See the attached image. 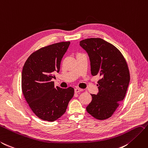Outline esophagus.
<instances>
[{
	"label": "esophagus",
	"instance_id": "esophagus-1",
	"mask_svg": "<svg viewBox=\"0 0 148 148\" xmlns=\"http://www.w3.org/2000/svg\"><path fill=\"white\" fill-rule=\"evenodd\" d=\"M83 90L81 89V88H75V93H79L80 92V91H82Z\"/></svg>",
	"mask_w": 148,
	"mask_h": 148
}]
</instances>
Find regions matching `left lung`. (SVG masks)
<instances>
[{"mask_svg": "<svg viewBox=\"0 0 148 148\" xmlns=\"http://www.w3.org/2000/svg\"><path fill=\"white\" fill-rule=\"evenodd\" d=\"M79 45L88 54L91 75L101 77L99 92L91 95L86 109L95 118L104 120L113 114L125 97L130 80L128 66L121 51L102 38H86Z\"/></svg>", "mask_w": 148, "mask_h": 148, "instance_id": "obj_1", "label": "left lung"}]
</instances>
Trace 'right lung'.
I'll list each match as a JSON object with an SVG mask.
<instances>
[{
	"label": "right lung",
	"instance_id": "1",
	"mask_svg": "<svg viewBox=\"0 0 148 148\" xmlns=\"http://www.w3.org/2000/svg\"><path fill=\"white\" fill-rule=\"evenodd\" d=\"M70 42L53 43L32 53L23 65L22 90L34 114L42 120L54 121L65 113L74 88H55L53 73H58Z\"/></svg>",
	"mask_w": 148,
	"mask_h": 148
}]
</instances>
